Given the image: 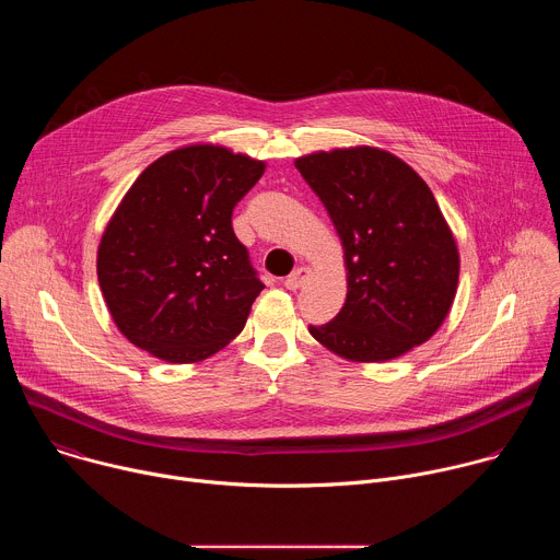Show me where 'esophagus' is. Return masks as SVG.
I'll use <instances>...</instances> for the list:
<instances>
[{"label": "esophagus", "mask_w": 560, "mask_h": 560, "mask_svg": "<svg viewBox=\"0 0 560 560\" xmlns=\"http://www.w3.org/2000/svg\"><path fill=\"white\" fill-rule=\"evenodd\" d=\"M310 279V268H305V266H301V268H296L290 277H285V281H283V285L288 288V290H299L305 281Z\"/></svg>", "instance_id": "1"}]
</instances>
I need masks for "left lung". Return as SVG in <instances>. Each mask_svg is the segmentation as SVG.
Returning <instances> with one entry per match:
<instances>
[{
    "label": "left lung",
    "mask_w": 560,
    "mask_h": 560,
    "mask_svg": "<svg viewBox=\"0 0 560 560\" xmlns=\"http://www.w3.org/2000/svg\"><path fill=\"white\" fill-rule=\"evenodd\" d=\"M346 250L348 296L310 335L352 361H387L425 343L452 307L458 250L428 184L376 148L316 152L294 164Z\"/></svg>",
    "instance_id": "obj_1"
}]
</instances>
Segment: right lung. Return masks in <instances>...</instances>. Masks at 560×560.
Listing matches in <instances>:
<instances>
[{"label":"right lung","instance_id":"right-lung-1","mask_svg":"<svg viewBox=\"0 0 560 560\" xmlns=\"http://www.w3.org/2000/svg\"><path fill=\"white\" fill-rule=\"evenodd\" d=\"M264 168L219 145H188L139 175L97 253L106 305L130 343L192 363L244 330L264 283L232 210Z\"/></svg>","mask_w":560,"mask_h":560}]
</instances>
